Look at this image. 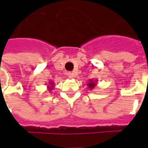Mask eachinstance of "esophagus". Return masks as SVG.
<instances>
[{
	"label": "esophagus",
	"instance_id": "1",
	"mask_svg": "<svg viewBox=\"0 0 148 148\" xmlns=\"http://www.w3.org/2000/svg\"><path fill=\"white\" fill-rule=\"evenodd\" d=\"M74 76L75 75H74V73H69L68 74V77H70V78H73V77H74Z\"/></svg>",
	"mask_w": 148,
	"mask_h": 148
}]
</instances>
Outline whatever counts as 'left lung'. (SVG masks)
Instances as JSON below:
<instances>
[{"mask_svg": "<svg viewBox=\"0 0 148 148\" xmlns=\"http://www.w3.org/2000/svg\"><path fill=\"white\" fill-rule=\"evenodd\" d=\"M97 80H93V79H90V80H89V82L87 84L88 88L91 90H93V89H94V87L97 86Z\"/></svg>", "mask_w": 148, "mask_h": 148, "instance_id": "1", "label": "left lung"}]
</instances>
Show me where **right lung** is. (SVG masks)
<instances>
[{
  "instance_id": "1",
  "label": "right lung",
  "mask_w": 148,
  "mask_h": 148,
  "mask_svg": "<svg viewBox=\"0 0 148 148\" xmlns=\"http://www.w3.org/2000/svg\"><path fill=\"white\" fill-rule=\"evenodd\" d=\"M48 86H47V90H49V91H51V90H53V88L55 87V85H54V83H53V82L52 81H50L48 82Z\"/></svg>"
}]
</instances>
